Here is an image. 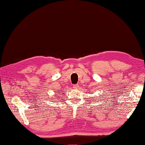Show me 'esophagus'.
Masks as SVG:
<instances>
[{"instance_id": "1", "label": "esophagus", "mask_w": 145, "mask_h": 145, "mask_svg": "<svg viewBox=\"0 0 145 145\" xmlns=\"http://www.w3.org/2000/svg\"><path fill=\"white\" fill-rule=\"evenodd\" d=\"M73 88L74 89H78L79 88V85L78 84H74L73 85Z\"/></svg>"}]
</instances>
